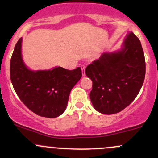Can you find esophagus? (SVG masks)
Returning <instances> with one entry per match:
<instances>
[{
  "label": "esophagus",
  "mask_w": 158,
  "mask_h": 158,
  "mask_svg": "<svg viewBox=\"0 0 158 158\" xmlns=\"http://www.w3.org/2000/svg\"><path fill=\"white\" fill-rule=\"evenodd\" d=\"M81 73H82V76L83 77H85V65H81Z\"/></svg>",
  "instance_id": "obj_1"
}]
</instances>
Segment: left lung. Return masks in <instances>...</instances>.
I'll list each match as a JSON object with an SVG mask.
<instances>
[{
	"mask_svg": "<svg viewBox=\"0 0 158 158\" xmlns=\"http://www.w3.org/2000/svg\"><path fill=\"white\" fill-rule=\"evenodd\" d=\"M85 73L92 80V104L104 114L120 112L139 94L146 74V62L141 43L131 32L120 50L105 52L87 66Z\"/></svg>",
	"mask_w": 158,
	"mask_h": 158,
	"instance_id": "1",
	"label": "left lung"
}]
</instances>
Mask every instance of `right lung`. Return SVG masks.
Returning a JSON list of instances; mask_svg holds the SVG:
<instances>
[{
	"instance_id": "1",
	"label": "right lung",
	"mask_w": 158,
	"mask_h": 158,
	"mask_svg": "<svg viewBox=\"0 0 158 158\" xmlns=\"http://www.w3.org/2000/svg\"><path fill=\"white\" fill-rule=\"evenodd\" d=\"M20 39L10 60V79L21 102L41 117L55 118L64 113L70 90L81 77V68L67 70L61 67L52 70L32 71L21 57Z\"/></svg>"
}]
</instances>
